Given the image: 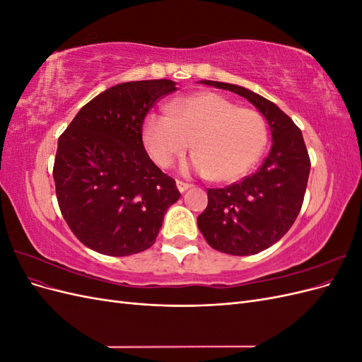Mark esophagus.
I'll return each mask as SVG.
<instances>
[{
    "instance_id": "esophagus-1",
    "label": "esophagus",
    "mask_w": 362,
    "mask_h": 362,
    "mask_svg": "<svg viewBox=\"0 0 362 362\" xmlns=\"http://www.w3.org/2000/svg\"><path fill=\"white\" fill-rule=\"evenodd\" d=\"M177 187H178V190L182 193V192H185V190H189L190 187H192V184H189V182H184V181H177Z\"/></svg>"
}]
</instances>
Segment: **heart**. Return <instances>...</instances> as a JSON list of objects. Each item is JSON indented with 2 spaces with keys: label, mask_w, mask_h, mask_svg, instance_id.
Segmentation results:
<instances>
[{
  "label": "heart",
  "mask_w": 362,
  "mask_h": 362,
  "mask_svg": "<svg viewBox=\"0 0 362 362\" xmlns=\"http://www.w3.org/2000/svg\"><path fill=\"white\" fill-rule=\"evenodd\" d=\"M267 137V124L257 110L213 92L175 100L168 115L149 113L141 125V141L157 166L169 168L192 141L190 168L221 182L243 177L261 157Z\"/></svg>",
  "instance_id": "heart-1"
}]
</instances>
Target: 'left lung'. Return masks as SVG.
Returning a JSON list of instances; mask_svg holds the SVG:
<instances>
[{"label": "left lung", "mask_w": 362, "mask_h": 362, "mask_svg": "<svg viewBox=\"0 0 362 362\" xmlns=\"http://www.w3.org/2000/svg\"><path fill=\"white\" fill-rule=\"evenodd\" d=\"M246 98L264 115L273 145L261 168L223 189H206L208 205L198 216L206 243L229 255H254L288 233L303 204L311 161L302 131L278 105L242 86L204 80Z\"/></svg>", "instance_id": "1"}]
</instances>
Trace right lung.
Returning <instances> with one entry per match:
<instances>
[{"mask_svg": "<svg viewBox=\"0 0 362 362\" xmlns=\"http://www.w3.org/2000/svg\"><path fill=\"white\" fill-rule=\"evenodd\" d=\"M177 90L170 80L129 81L87 103L59 139L54 182L74 235L108 257H127L156 243L164 213L180 199L141 141L154 104Z\"/></svg>", "mask_w": 362, "mask_h": 362, "instance_id": "obj_1", "label": "right lung"}]
</instances>
